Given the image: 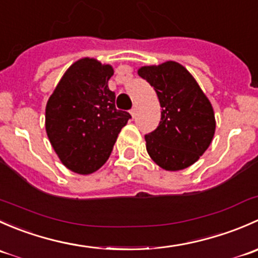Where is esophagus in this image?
<instances>
[{"mask_svg":"<svg viewBox=\"0 0 258 258\" xmlns=\"http://www.w3.org/2000/svg\"><path fill=\"white\" fill-rule=\"evenodd\" d=\"M136 112H137V107H136V106H134V107L131 108V111H130V113L132 114V117H135V116H136Z\"/></svg>","mask_w":258,"mask_h":258,"instance_id":"34e87169","label":"esophagus"}]
</instances>
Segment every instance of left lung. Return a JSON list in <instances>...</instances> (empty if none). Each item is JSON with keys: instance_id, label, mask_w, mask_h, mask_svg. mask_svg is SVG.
I'll return each instance as SVG.
<instances>
[{"instance_id": "obj_1", "label": "left lung", "mask_w": 258, "mask_h": 258, "mask_svg": "<svg viewBox=\"0 0 258 258\" xmlns=\"http://www.w3.org/2000/svg\"><path fill=\"white\" fill-rule=\"evenodd\" d=\"M139 75L155 88L162 108L157 128L145 136L150 157L167 171L194 165L215 135V113L209 98L177 62L141 67Z\"/></svg>"}]
</instances>
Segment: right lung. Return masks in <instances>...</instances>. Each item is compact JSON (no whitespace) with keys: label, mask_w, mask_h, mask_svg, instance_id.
<instances>
[{"label":"right lung","mask_w":258,"mask_h":258,"mask_svg":"<svg viewBox=\"0 0 258 258\" xmlns=\"http://www.w3.org/2000/svg\"><path fill=\"white\" fill-rule=\"evenodd\" d=\"M110 64L82 58L66 71L46 106V132L61 162L81 175L108 160L131 114L117 110Z\"/></svg>","instance_id":"obj_1"}]
</instances>
